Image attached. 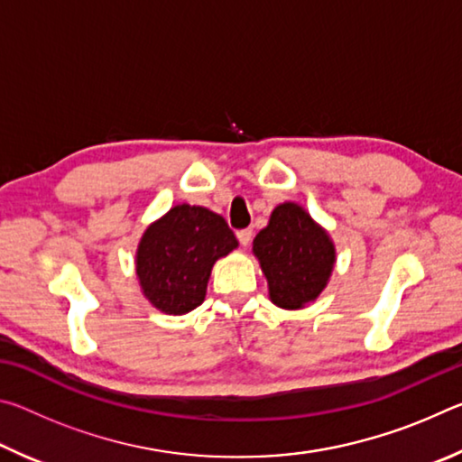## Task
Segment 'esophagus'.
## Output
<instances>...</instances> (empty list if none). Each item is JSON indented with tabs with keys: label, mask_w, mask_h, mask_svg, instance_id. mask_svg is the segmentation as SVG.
<instances>
[{
	"label": "esophagus",
	"mask_w": 462,
	"mask_h": 462,
	"mask_svg": "<svg viewBox=\"0 0 462 462\" xmlns=\"http://www.w3.org/2000/svg\"><path fill=\"white\" fill-rule=\"evenodd\" d=\"M236 236H238V242H240L242 246H248V245H250V240H253V230H250V228L238 230V232H236Z\"/></svg>",
	"instance_id": "esophagus-1"
}]
</instances>
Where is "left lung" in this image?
Instances as JSON below:
<instances>
[{
  "label": "left lung",
  "mask_w": 462,
  "mask_h": 462,
  "mask_svg": "<svg viewBox=\"0 0 462 462\" xmlns=\"http://www.w3.org/2000/svg\"><path fill=\"white\" fill-rule=\"evenodd\" d=\"M269 281L273 303L303 308L322 293L334 267V246L306 209L283 203L273 209L269 226L253 242Z\"/></svg>",
  "instance_id": "1"
}]
</instances>
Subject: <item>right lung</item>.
Instances as JSON below:
<instances>
[{"instance_id":"right-lung-1","label":"right lung","mask_w":462,"mask_h":462,"mask_svg":"<svg viewBox=\"0 0 462 462\" xmlns=\"http://www.w3.org/2000/svg\"><path fill=\"white\" fill-rule=\"evenodd\" d=\"M238 246L222 216L199 206H177L144 232L136 275L154 308L187 314L206 297L214 263Z\"/></svg>"}]
</instances>
